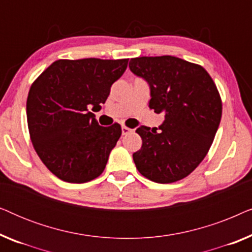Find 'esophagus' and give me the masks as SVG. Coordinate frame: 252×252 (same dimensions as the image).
<instances>
[{"mask_svg": "<svg viewBox=\"0 0 252 252\" xmlns=\"http://www.w3.org/2000/svg\"><path fill=\"white\" fill-rule=\"evenodd\" d=\"M133 129H130V128H128V127H126V126H123L122 127V134L123 135H127V134H129L130 132H132Z\"/></svg>", "mask_w": 252, "mask_h": 252, "instance_id": "34e87169", "label": "esophagus"}]
</instances>
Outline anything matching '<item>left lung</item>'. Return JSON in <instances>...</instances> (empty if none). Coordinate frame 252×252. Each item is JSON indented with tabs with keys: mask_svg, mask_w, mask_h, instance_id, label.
Segmentation results:
<instances>
[{
	"mask_svg": "<svg viewBox=\"0 0 252 252\" xmlns=\"http://www.w3.org/2000/svg\"><path fill=\"white\" fill-rule=\"evenodd\" d=\"M129 70L149 85V108L164 113L159 130L140 126L142 147L133 154L143 177L171 184L190 174L204 159L221 119V99L202 66L174 56L137 57Z\"/></svg>",
	"mask_w": 252,
	"mask_h": 252,
	"instance_id": "obj_1",
	"label": "left lung"
}]
</instances>
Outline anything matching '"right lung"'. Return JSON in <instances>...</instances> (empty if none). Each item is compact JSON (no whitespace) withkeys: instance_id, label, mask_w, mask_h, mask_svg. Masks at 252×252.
Returning a JSON list of instances; mask_svg holds the SVG:
<instances>
[{"instance_id":"1","label":"right lung","mask_w":252,"mask_h":252,"mask_svg":"<svg viewBox=\"0 0 252 252\" xmlns=\"http://www.w3.org/2000/svg\"><path fill=\"white\" fill-rule=\"evenodd\" d=\"M128 60H60L31 86L26 103L31 140L51 173L84 184L104 171L122 127L98 125L89 111L101 109Z\"/></svg>"}]
</instances>
